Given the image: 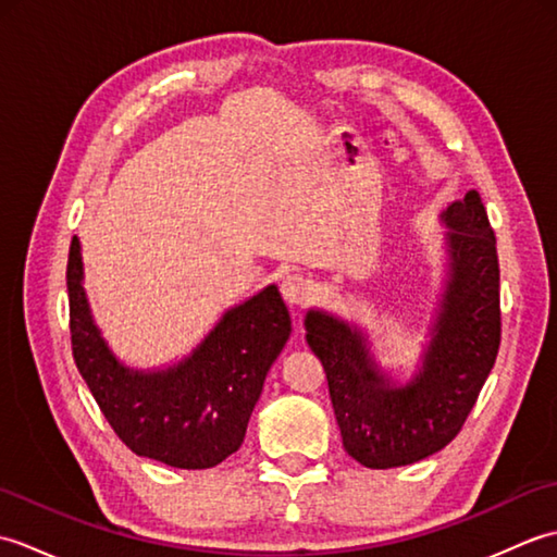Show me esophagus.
I'll use <instances>...</instances> for the list:
<instances>
[{"label": "esophagus", "mask_w": 557, "mask_h": 557, "mask_svg": "<svg viewBox=\"0 0 557 557\" xmlns=\"http://www.w3.org/2000/svg\"><path fill=\"white\" fill-rule=\"evenodd\" d=\"M313 282L309 277L299 275V272H292L285 280H282V297L292 306H309L313 299Z\"/></svg>", "instance_id": "34e87169"}]
</instances>
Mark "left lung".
I'll list each match as a JSON object with an SVG mask.
<instances>
[{"label":"left lung","instance_id":"1","mask_svg":"<svg viewBox=\"0 0 557 557\" xmlns=\"http://www.w3.org/2000/svg\"><path fill=\"white\" fill-rule=\"evenodd\" d=\"M453 277L433 325L423 369L393 387L373 369L359 330L321 311L306 315V339L321 359L347 455L393 469L435 455L457 437L500 349V265L479 191L443 212Z\"/></svg>","mask_w":557,"mask_h":557}]
</instances>
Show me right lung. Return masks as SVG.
<instances>
[{"label": "right lung", "instance_id": "right-lung-1", "mask_svg": "<svg viewBox=\"0 0 557 557\" xmlns=\"http://www.w3.org/2000/svg\"><path fill=\"white\" fill-rule=\"evenodd\" d=\"M81 244L66 263L71 351L104 419L140 457L210 469L242 447L248 419L292 321L275 285L222 315L191 357L158 373L128 371L104 345L81 287Z\"/></svg>", "mask_w": 557, "mask_h": 557}]
</instances>
